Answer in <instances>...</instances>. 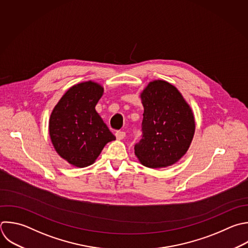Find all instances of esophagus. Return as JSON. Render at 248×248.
I'll list each match as a JSON object with an SVG mask.
<instances>
[{
  "label": "esophagus",
  "instance_id": "esophagus-1",
  "mask_svg": "<svg viewBox=\"0 0 248 248\" xmlns=\"http://www.w3.org/2000/svg\"><path fill=\"white\" fill-rule=\"evenodd\" d=\"M125 136H126V133L123 132V131H118V132L115 133V137H116V139H117L118 140H123V139L125 138Z\"/></svg>",
  "mask_w": 248,
  "mask_h": 248
}]
</instances>
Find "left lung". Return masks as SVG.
<instances>
[{
  "label": "left lung",
  "mask_w": 248,
  "mask_h": 248,
  "mask_svg": "<svg viewBox=\"0 0 248 248\" xmlns=\"http://www.w3.org/2000/svg\"><path fill=\"white\" fill-rule=\"evenodd\" d=\"M144 108L142 139L135 145L141 165L150 169L175 164L187 152L194 134L193 111L181 93L168 81H150L140 93Z\"/></svg>",
  "instance_id": "1"
}]
</instances>
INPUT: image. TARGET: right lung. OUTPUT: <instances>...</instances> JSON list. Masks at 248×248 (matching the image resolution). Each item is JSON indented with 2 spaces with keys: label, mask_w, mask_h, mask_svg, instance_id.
Segmentation results:
<instances>
[{
  "label": "right lung",
  "mask_w": 248,
  "mask_h": 248,
  "mask_svg": "<svg viewBox=\"0 0 248 248\" xmlns=\"http://www.w3.org/2000/svg\"><path fill=\"white\" fill-rule=\"evenodd\" d=\"M104 87L92 80L72 86L54 107L49 118V136L54 149L69 164L92 165L105 145L115 140L95 107Z\"/></svg>",
  "instance_id": "add662e5"
}]
</instances>
